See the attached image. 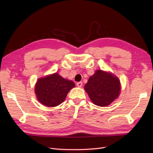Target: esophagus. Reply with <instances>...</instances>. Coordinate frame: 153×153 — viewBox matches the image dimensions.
<instances>
[{
    "mask_svg": "<svg viewBox=\"0 0 153 153\" xmlns=\"http://www.w3.org/2000/svg\"><path fill=\"white\" fill-rule=\"evenodd\" d=\"M83 85V83L82 82H77V86L79 87H82Z\"/></svg>",
    "mask_w": 153,
    "mask_h": 153,
    "instance_id": "34e87169",
    "label": "esophagus"
}]
</instances>
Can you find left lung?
<instances>
[{"label":"left lung","instance_id":"obj_1","mask_svg":"<svg viewBox=\"0 0 153 153\" xmlns=\"http://www.w3.org/2000/svg\"><path fill=\"white\" fill-rule=\"evenodd\" d=\"M84 88L91 101L99 106L110 105L118 98L121 90L118 77L99 70L89 77Z\"/></svg>","mask_w":153,"mask_h":153}]
</instances>
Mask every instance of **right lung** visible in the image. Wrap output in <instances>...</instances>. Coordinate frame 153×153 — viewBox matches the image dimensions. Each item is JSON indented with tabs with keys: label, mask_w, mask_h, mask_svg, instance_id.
<instances>
[{
	"label": "right lung",
	"mask_w": 153,
	"mask_h": 153,
	"mask_svg": "<svg viewBox=\"0 0 153 153\" xmlns=\"http://www.w3.org/2000/svg\"><path fill=\"white\" fill-rule=\"evenodd\" d=\"M74 87L72 81L64 79L54 73L39 79L35 86V92L42 105L54 107L64 101L68 92Z\"/></svg>",
	"instance_id": "obj_1"
}]
</instances>
